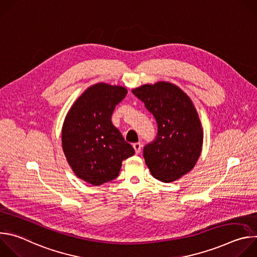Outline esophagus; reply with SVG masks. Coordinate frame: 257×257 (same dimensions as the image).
<instances>
[{
	"label": "esophagus",
	"instance_id": "34e87169",
	"mask_svg": "<svg viewBox=\"0 0 257 257\" xmlns=\"http://www.w3.org/2000/svg\"><path fill=\"white\" fill-rule=\"evenodd\" d=\"M141 148H142V144L140 142H137V143L133 144V149L135 151V154H139L140 151H141Z\"/></svg>",
	"mask_w": 257,
	"mask_h": 257
}]
</instances>
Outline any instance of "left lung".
Listing matches in <instances>:
<instances>
[{
  "label": "left lung",
  "instance_id": "left-lung-1",
  "mask_svg": "<svg viewBox=\"0 0 257 257\" xmlns=\"http://www.w3.org/2000/svg\"><path fill=\"white\" fill-rule=\"evenodd\" d=\"M158 124L156 139L144 146L143 157L152 175L170 183L190 172L199 159L203 130L190 97L166 81L132 89Z\"/></svg>",
  "mask_w": 257,
  "mask_h": 257
}]
</instances>
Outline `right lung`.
I'll return each mask as SVG.
<instances>
[{
    "label": "right lung",
    "instance_id": "add662e5",
    "mask_svg": "<svg viewBox=\"0 0 257 257\" xmlns=\"http://www.w3.org/2000/svg\"><path fill=\"white\" fill-rule=\"evenodd\" d=\"M126 94L123 86L96 83L75 100L66 115L63 152L74 174L93 186L117 178L122 162L134 155L111 120Z\"/></svg>",
    "mask_w": 257,
    "mask_h": 257
}]
</instances>
